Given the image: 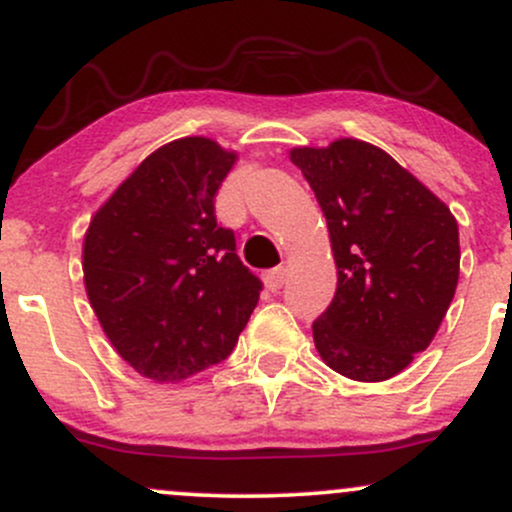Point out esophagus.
<instances>
[{
	"label": "esophagus",
	"instance_id": "obj_1",
	"mask_svg": "<svg viewBox=\"0 0 512 512\" xmlns=\"http://www.w3.org/2000/svg\"><path fill=\"white\" fill-rule=\"evenodd\" d=\"M264 284H267L269 291H279L281 286L286 284V269L284 267L269 269V272L264 274Z\"/></svg>",
	"mask_w": 512,
	"mask_h": 512
}]
</instances>
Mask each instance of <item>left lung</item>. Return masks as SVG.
Wrapping results in <instances>:
<instances>
[{"label": "left lung", "mask_w": 512, "mask_h": 512, "mask_svg": "<svg viewBox=\"0 0 512 512\" xmlns=\"http://www.w3.org/2000/svg\"><path fill=\"white\" fill-rule=\"evenodd\" d=\"M289 158L327 219L337 293L313 322L315 349L344 378L383 383L428 349L460 279L452 211L380 146L334 139Z\"/></svg>", "instance_id": "1"}]
</instances>
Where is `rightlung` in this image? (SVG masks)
Instances as JSON below:
<instances>
[{
	"label": "right lung",
	"mask_w": 512,
	"mask_h": 512,
	"mask_svg": "<svg viewBox=\"0 0 512 512\" xmlns=\"http://www.w3.org/2000/svg\"><path fill=\"white\" fill-rule=\"evenodd\" d=\"M236 161L209 137L163 144L86 228L88 303L122 361L154 383H180L223 361L260 298V279L214 216Z\"/></svg>",
	"instance_id": "obj_1"
}]
</instances>
